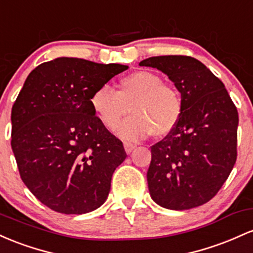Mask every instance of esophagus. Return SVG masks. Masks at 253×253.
<instances>
[{
  "label": "esophagus",
  "mask_w": 253,
  "mask_h": 253,
  "mask_svg": "<svg viewBox=\"0 0 253 253\" xmlns=\"http://www.w3.org/2000/svg\"><path fill=\"white\" fill-rule=\"evenodd\" d=\"M136 148V146L134 143H130V142H124V149H126V154H130Z\"/></svg>",
  "instance_id": "1"
}]
</instances>
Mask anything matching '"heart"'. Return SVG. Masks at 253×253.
Segmentation results:
<instances>
[{
  "instance_id": "heart-1",
  "label": "heart",
  "mask_w": 253,
  "mask_h": 253,
  "mask_svg": "<svg viewBox=\"0 0 253 253\" xmlns=\"http://www.w3.org/2000/svg\"><path fill=\"white\" fill-rule=\"evenodd\" d=\"M117 92L109 86L99 87L90 95L94 115L107 129H115L121 118L130 116L117 126V135L124 140H138L153 134L169 135L179 121L183 104L177 89L163 84L158 74L138 70L118 81Z\"/></svg>"
}]
</instances>
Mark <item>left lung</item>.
<instances>
[{"instance_id": "obj_1", "label": "left lung", "mask_w": 253, "mask_h": 253, "mask_svg": "<svg viewBox=\"0 0 253 253\" xmlns=\"http://www.w3.org/2000/svg\"><path fill=\"white\" fill-rule=\"evenodd\" d=\"M140 65L166 74L183 104L174 129L150 147V197L171 211L202 206L217 194L237 160V107L222 81L194 57L155 56Z\"/></svg>"}]
</instances>
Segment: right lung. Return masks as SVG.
Segmentation results:
<instances>
[{"mask_svg": "<svg viewBox=\"0 0 253 253\" xmlns=\"http://www.w3.org/2000/svg\"><path fill=\"white\" fill-rule=\"evenodd\" d=\"M127 68L58 57L27 76L12 109V149L25 185L52 211L86 214L106 201L126 153L89 99Z\"/></svg>", "mask_w": 253, "mask_h": 253, "instance_id": "obj_1", "label": "right lung"}]
</instances>
